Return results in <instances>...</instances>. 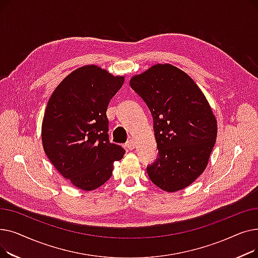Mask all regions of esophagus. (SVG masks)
Returning <instances> with one entry per match:
<instances>
[{"instance_id": "1", "label": "esophagus", "mask_w": 258, "mask_h": 258, "mask_svg": "<svg viewBox=\"0 0 258 258\" xmlns=\"http://www.w3.org/2000/svg\"><path fill=\"white\" fill-rule=\"evenodd\" d=\"M125 146H126V148H128V150H134V148H135V142L132 139H130L125 143Z\"/></svg>"}]
</instances>
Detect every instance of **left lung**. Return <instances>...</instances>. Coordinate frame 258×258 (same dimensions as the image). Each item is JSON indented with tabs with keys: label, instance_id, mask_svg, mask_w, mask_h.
Segmentation results:
<instances>
[{
	"label": "left lung",
	"instance_id": "obj_1",
	"mask_svg": "<svg viewBox=\"0 0 258 258\" xmlns=\"http://www.w3.org/2000/svg\"><path fill=\"white\" fill-rule=\"evenodd\" d=\"M153 115L159 156L146 170L162 190L174 192L205 170L218 123L194 79L169 63L155 64L130 80Z\"/></svg>",
	"mask_w": 258,
	"mask_h": 258
}]
</instances>
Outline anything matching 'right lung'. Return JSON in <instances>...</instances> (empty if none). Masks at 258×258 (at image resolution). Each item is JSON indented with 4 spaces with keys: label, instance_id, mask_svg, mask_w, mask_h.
I'll list each match as a JSON object with an SVG mask.
<instances>
[{
    "label": "right lung",
    "instance_id": "right-lung-1",
    "mask_svg": "<svg viewBox=\"0 0 258 258\" xmlns=\"http://www.w3.org/2000/svg\"><path fill=\"white\" fill-rule=\"evenodd\" d=\"M124 83L95 64L68 75L52 93L43 124L44 151L64 179L81 190H94L111 178L114 162L124 156L108 141L107 105Z\"/></svg>",
    "mask_w": 258,
    "mask_h": 258
}]
</instances>
